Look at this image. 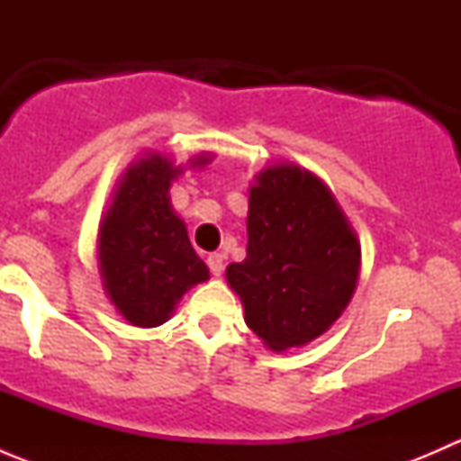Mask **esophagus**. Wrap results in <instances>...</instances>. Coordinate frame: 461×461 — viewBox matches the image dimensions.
<instances>
[{"label": "esophagus", "mask_w": 461, "mask_h": 461, "mask_svg": "<svg viewBox=\"0 0 461 461\" xmlns=\"http://www.w3.org/2000/svg\"><path fill=\"white\" fill-rule=\"evenodd\" d=\"M207 265H209V272H212L213 276H221L222 269H225V257H222V254H209Z\"/></svg>", "instance_id": "obj_1"}]
</instances>
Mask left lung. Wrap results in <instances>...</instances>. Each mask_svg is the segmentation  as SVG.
Instances as JSON below:
<instances>
[{
  "mask_svg": "<svg viewBox=\"0 0 461 461\" xmlns=\"http://www.w3.org/2000/svg\"><path fill=\"white\" fill-rule=\"evenodd\" d=\"M248 239V257L227 267V283L265 346H305L341 317L361 248L317 176L296 165L260 171L249 192Z\"/></svg>",
  "mask_w": 461,
  "mask_h": 461,
  "instance_id": "left-lung-1",
  "label": "left lung"
}]
</instances>
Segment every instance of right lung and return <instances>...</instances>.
<instances>
[{
  "mask_svg": "<svg viewBox=\"0 0 461 461\" xmlns=\"http://www.w3.org/2000/svg\"><path fill=\"white\" fill-rule=\"evenodd\" d=\"M207 162L198 158L194 165ZM180 171L160 153L140 158L124 174L100 227L106 294L129 323L140 328L165 323L180 296L209 278L169 203V185Z\"/></svg>",
  "mask_w": 461,
  "mask_h": 461,
  "instance_id": "right-lung-1",
  "label": "right lung"
}]
</instances>
